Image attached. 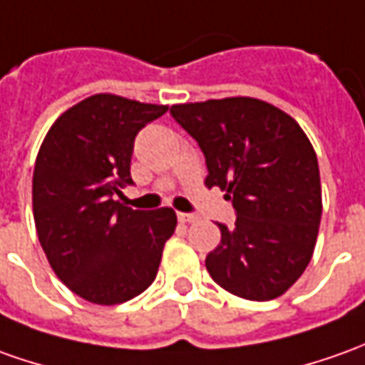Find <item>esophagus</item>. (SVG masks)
<instances>
[{
  "label": "esophagus",
  "mask_w": 365,
  "mask_h": 365,
  "mask_svg": "<svg viewBox=\"0 0 365 365\" xmlns=\"http://www.w3.org/2000/svg\"><path fill=\"white\" fill-rule=\"evenodd\" d=\"M178 220H180L182 224H192V222H195V220H197V215H193V214H178Z\"/></svg>",
  "instance_id": "obj_1"
}]
</instances>
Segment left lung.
<instances>
[{
    "label": "left lung",
    "instance_id": "1",
    "mask_svg": "<svg viewBox=\"0 0 365 365\" xmlns=\"http://www.w3.org/2000/svg\"><path fill=\"white\" fill-rule=\"evenodd\" d=\"M172 118L197 141L207 187H222L235 225L217 224L222 242L205 257L217 286L266 302L294 286L312 259L322 220L316 151L294 118L254 98L172 106Z\"/></svg>",
    "mask_w": 365,
    "mask_h": 365
}]
</instances>
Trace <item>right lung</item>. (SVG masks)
<instances>
[{"label": "right lung", "mask_w": 365, "mask_h": 365, "mask_svg": "<svg viewBox=\"0 0 365 365\" xmlns=\"http://www.w3.org/2000/svg\"><path fill=\"white\" fill-rule=\"evenodd\" d=\"M168 106L98 93L61 113L34 170V220L49 266L99 306L140 296L158 276L178 217L172 207L131 210L115 202L131 185L133 141Z\"/></svg>", "instance_id": "right-lung-1"}]
</instances>
